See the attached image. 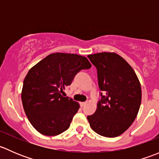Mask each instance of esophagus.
I'll list each match as a JSON object with an SVG mask.
<instances>
[{"instance_id":"esophagus-1","label":"esophagus","mask_w":159,"mask_h":159,"mask_svg":"<svg viewBox=\"0 0 159 159\" xmlns=\"http://www.w3.org/2000/svg\"><path fill=\"white\" fill-rule=\"evenodd\" d=\"M86 103L87 102H80V105H81V107H84L86 105Z\"/></svg>"}]
</instances>
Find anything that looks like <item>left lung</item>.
<instances>
[{"mask_svg":"<svg viewBox=\"0 0 159 159\" xmlns=\"http://www.w3.org/2000/svg\"><path fill=\"white\" fill-rule=\"evenodd\" d=\"M88 57L98 70L103 93L94 114L87 117L91 129L100 135H121L134 122L142 102L140 81L131 65L118 54L102 52Z\"/></svg>","mask_w":159,"mask_h":159,"instance_id":"obj_1","label":"left lung"}]
</instances>
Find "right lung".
Masks as SVG:
<instances>
[{
  "mask_svg": "<svg viewBox=\"0 0 159 159\" xmlns=\"http://www.w3.org/2000/svg\"><path fill=\"white\" fill-rule=\"evenodd\" d=\"M91 67L84 56L53 53L30 68L24 80L21 100L28 120L38 132L55 136L69 128L80 105L61 93L78 71Z\"/></svg>",
  "mask_w": 159,
  "mask_h": 159,
  "instance_id": "add662e5",
  "label": "right lung"
}]
</instances>
